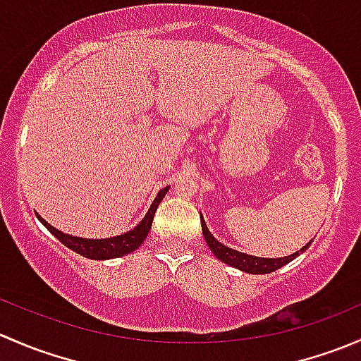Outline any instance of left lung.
Listing matches in <instances>:
<instances>
[{
  "label": "left lung",
  "instance_id": "left-lung-1",
  "mask_svg": "<svg viewBox=\"0 0 361 361\" xmlns=\"http://www.w3.org/2000/svg\"><path fill=\"white\" fill-rule=\"evenodd\" d=\"M201 224H202L204 239H206L207 246H209V250L213 251L214 257H216L218 260L224 262V264L239 269V271H243V272H248V274H269V272L278 271V269H281L283 265L290 264V262L295 260L298 255L304 253V251L307 250L312 243V241H309L307 245L302 246L300 250L295 251V253H292V255H288V257H279V258L253 257V255L241 253V251L232 250V248H228V246L221 245V243L218 241L213 234H211L202 216H201Z\"/></svg>",
  "mask_w": 361,
  "mask_h": 361
}]
</instances>
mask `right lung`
Wrapping results in <instances>:
<instances>
[{"label": "right lung", "instance_id": "add662e5", "mask_svg": "<svg viewBox=\"0 0 361 361\" xmlns=\"http://www.w3.org/2000/svg\"><path fill=\"white\" fill-rule=\"evenodd\" d=\"M167 190H169V187L159 190L157 197H155L154 202H152L148 213L145 214V218L136 225V227L130 228L129 232H123V234L113 235V238H106V239H87V238H76V235H71V234H64L63 231L52 227L49 221L43 220L39 214H36V216H38V220L42 221V224L45 225V227L49 228V231L52 232V234L56 235L64 246H68L69 250L76 251L78 255H82V257L85 258H90V260H110V258H120L127 253H133L134 250H137L141 245H143L148 232H150L152 228V221H154L155 211H157L159 204L162 202V199L166 197Z\"/></svg>", "mask_w": 361, "mask_h": 361}]
</instances>
